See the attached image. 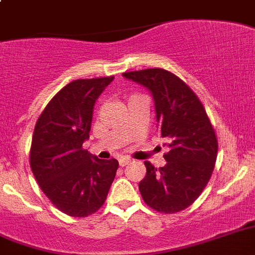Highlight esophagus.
I'll return each mask as SVG.
<instances>
[{"mask_svg":"<svg viewBox=\"0 0 255 255\" xmlns=\"http://www.w3.org/2000/svg\"><path fill=\"white\" fill-rule=\"evenodd\" d=\"M129 162H131V160H130V158H120V161H119V164L121 167L126 166V165L129 164Z\"/></svg>","mask_w":255,"mask_h":255,"instance_id":"1","label":"esophagus"}]
</instances>
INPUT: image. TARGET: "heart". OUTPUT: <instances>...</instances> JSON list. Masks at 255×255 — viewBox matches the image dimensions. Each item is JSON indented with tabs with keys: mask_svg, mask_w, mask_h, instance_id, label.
<instances>
[{
	"mask_svg": "<svg viewBox=\"0 0 255 255\" xmlns=\"http://www.w3.org/2000/svg\"><path fill=\"white\" fill-rule=\"evenodd\" d=\"M136 98H143V97H142V95H139V94H134V95H131V97L129 98V102L132 101V99H136Z\"/></svg>",
	"mask_w": 255,
	"mask_h": 255,
	"instance_id": "1",
	"label": "heart"
}]
</instances>
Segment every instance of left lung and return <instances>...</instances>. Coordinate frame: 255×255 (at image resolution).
I'll use <instances>...</instances> for the list:
<instances>
[{
	"mask_svg": "<svg viewBox=\"0 0 255 255\" xmlns=\"http://www.w3.org/2000/svg\"><path fill=\"white\" fill-rule=\"evenodd\" d=\"M123 75L152 93L160 135L167 145L165 166L144 162L140 195L156 212H182L197 200L212 177L218 153L214 128L197 95L171 72L148 68Z\"/></svg>",
	"mask_w": 255,
	"mask_h": 255,
	"instance_id": "left-lung-1",
	"label": "left lung"
}]
</instances>
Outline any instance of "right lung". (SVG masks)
<instances>
[{
	"mask_svg": "<svg viewBox=\"0 0 255 255\" xmlns=\"http://www.w3.org/2000/svg\"><path fill=\"white\" fill-rule=\"evenodd\" d=\"M113 76L81 78L65 85L47 103L34 126L29 165L37 183L60 212L75 218L103 206L119 161L101 160L82 148L93 108Z\"/></svg>",
	"mask_w": 255,
	"mask_h": 255,
	"instance_id": "add662e5",
	"label": "right lung"
}]
</instances>
